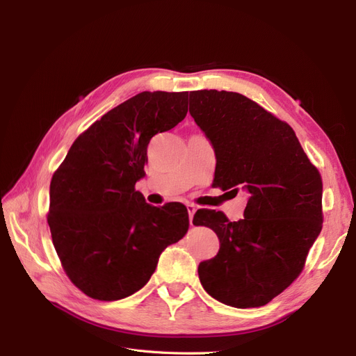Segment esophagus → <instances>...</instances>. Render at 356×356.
<instances>
[{
  "instance_id": "34e87169",
  "label": "esophagus",
  "mask_w": 356,
  "mask_h": 356,
  "mask_svg": "<svg viewBox=\"0 0 356 356\" xmlns=\"http://www.w3.org/2000/svg\"><path fill=\"white\" fill-rule=\"evenodd\" d=\"M196 207L193 203H187V211H188V217H190V224H193V217H195V212H196Z\"/></svg>"
}]
</instances>
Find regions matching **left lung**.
<instances>
[{"label": "left lung", "instance_id": "left-lung-1", "mask_svg": "<svg viewBox=\"0 0 356 356\" xmlns=\"http://www.w3.org/2000/svg\"><path fill=\"white\" fill-rule=\"evenodd\" d=\"M190 114L213 147L212 187L248 195L239 221L195 213L193 224L220 239L218 254L199 264L202 286L227 306H264L298 277L321 233V174L293 127L241 93L190 92Z\"/></svg>", "mask_w": 356, "mask_h": 356}]
</instances>
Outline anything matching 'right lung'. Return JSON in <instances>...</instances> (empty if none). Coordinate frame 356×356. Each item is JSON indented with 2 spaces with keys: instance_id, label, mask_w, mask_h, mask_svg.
I'll return each instance as SVG.
<instances>
[{
  "instance_id": "right-lung-1",
  "label": "right lung",
  "mask_w": 356,
  "mask_h": 356,
  "mask_svg": "<svg viewBox=\"0 0 356 356\" xmlns=\"http://www.w3.org/2000/svg\"><path fill=\"white\" fill-rule=\"evenodd\" d=\"M188 92H143L84 131L51 177L47 222L70 281L114 301L141 289L188 230L182 203L152 207L135 190L154 135L184 120Z\"/></svg>"
}]
</instances>
